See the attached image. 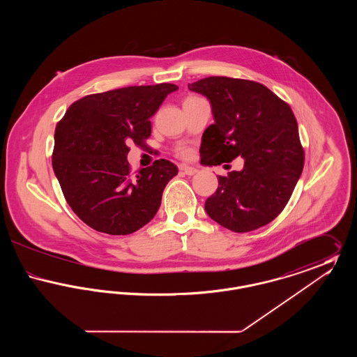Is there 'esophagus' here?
<instances>
[{
    "instance_id": "obj_1",
    "label": "esophagus",
    "mask_w": 357,
    "mask_h": 357,
    "mask_svg": "<svg viewBox=\"0 0 357 357\" xmlns=\"http://www.w3.org/2000/svg\"><path fill=\"white\" fill-rule=\"evenodd\" d=\"M181 170L183 171V174H186V175H194V174L198 172V169L191 167V166H186V165L181 166Z\"/></svg>"
}]
</instances>
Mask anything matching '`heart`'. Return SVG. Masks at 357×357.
I'll return each instance as SVG.
<instances>
[{"instance_id":"b5f03b06","label":"heart","mask_w":357,"mask_h":357,"mask_svg":"<svg viewBox=\"0 0 357 357\" xmlns=\"http://www.w3.org/2000/svg\"><path fill=\"white\" fill-rule=\"evenodd\" d=\"M181 153H182V155H185V153H186V151H181Z\"/></svg>"}]
</instances>
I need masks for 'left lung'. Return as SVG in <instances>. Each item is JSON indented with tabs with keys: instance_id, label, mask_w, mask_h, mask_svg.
<instances>
[{
	"instance_id": "obj_1",
	"label": "left lung",
	"mask_w": 357,
	"mask_h": 357,
	"mask_svg": "<svg viewBox=\"0 0 357 357\" xmlns=\"http://www.w3.org/2000/svg\"><path fill=\"white\" fill-rule=\"evenodd\" d=\"M210 102L214 124L202 135L201 163L218 166L243 158L241 171L218 175L204 210L223 227L246 233L272 222L288 204L305 153L288 102L252 80L210 76L188 84Z\"/></svg>"
}]
</instances>
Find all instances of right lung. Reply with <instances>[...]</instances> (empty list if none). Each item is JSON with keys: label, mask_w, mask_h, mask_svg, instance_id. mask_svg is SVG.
Listing matches in <instances>:
<instances>
[{"label": "right lung", "mask_w": 357, "mask_h": 357, "mask_svg": "<svg viewBox=\"0 0 357 357\" xmlns=\"http://www.w3.org/2000/svg\"><path fill=\"white\" fill-rule=\"evenodd\" d=\"M178 86L134 85L86 95L56 126L52 166L73 213L111 236L131 234L153 220L178 169L166 159L131 172L130 143L144 149L150 118Z\"/></svg>", "instance_id": "obj_1"}]
</instances>
